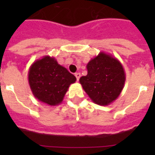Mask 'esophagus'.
Masks as SVG:
<instances>
[{"label": "esophagus", "instance_id": "obj_1", "mask_svg": "<svg viewBox=\"0 0 155 155\" xmlns=\"http://www.w3.org/2000/svg\"><path fill=\"white\" fill-rule=\"evenodd\" d=\"M75 77H76V80H77V81H79V80H80V73H79V72H77V73H75Z\"/></svg>", "mask_w": 155, "mask_h": 155}]
</instances>
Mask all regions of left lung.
Masks as SVG:
<instances>
[{"mask_svg":"<svg viewBox=\"0 0 155 155\" xmlns=\"http://www.w3.org/2000/svg\"><path fill=\"white\" fill-rule=\"evenodd\" d=\"M87 75L80 79V84L90 99L99 105H108L122 91L125 73L120 61L101 52L87 64Z\"/></svg>","mask_w":155,"mask_h":155,"instance_id":"8db88e82","label":"left lung"}]
</instances>
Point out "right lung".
<instances>
[{
    "instance_id": "1",
    "label": "right lung",
    "mask_w": 155,
    "mask_h": 155,
    "mask_svg": "<svg viewBox=\"0 0 155 155\" xmlns=\"http://www.w3.org/2000/svg\"><path fill=\"white\" fill-rule=\"evenodd\" d=\"M28 80L33 95L48 105H57L63 101L69 86L76 78L54 57L46 55L30 66Z\"/></svg>"
}]
</instances>
